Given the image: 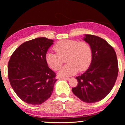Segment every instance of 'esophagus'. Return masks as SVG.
<instances>
[{"label":"esophagus","mask_w":125,"mask_h":125,"mask_svg":"<svg viewBox=\"0 0 125 125\" xmlns=\"http://www.w3.org/2000/svg\"><path fill=\"white\" fill-rule=\"evenodd\" d=\"M62 79H64V80H70V78H62Z\"/></svg>","instance_id":"1"}]
</instances>
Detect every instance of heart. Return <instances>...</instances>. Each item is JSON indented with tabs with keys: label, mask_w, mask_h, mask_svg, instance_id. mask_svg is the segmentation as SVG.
<instances>
[{
	"label": "heart",
	"mask_w": 125,
	"mask_h": 125,
	"mask_svg": "<svg viewBox=\"0 0 125 125\" xmlns=\"http://www.w3.org/2000/svg\"><path fill=\"white\" fill-rule=\"evenodd\" d=\"M56 54L48 52L45 60L49 67L58 71L65 58L67 64L61 69L58 75L61 77H68L78 72L88 69L92 60V51L89 45L84 41L64 40L57 42L53 47Z\"/></svg>",
	"instance_id": "1"
}]
</instances>
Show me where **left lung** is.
Wrapping results in <instances>:
<instances>
[{
    "label": "left lung",
    "instance_id": "left-lung-1",
    "mask_svg": "<svg viewBox=\"0 0 125 125\" xmlns=\"http://www.w3.org/2000/svg\"><path fill=\"white\" fill-rule=\"evenodd\" d=\"M83 40L90 46L92 62L85 72L76 77L78 85L72 90L82 101L94 103L105 98L113 88L118 62L113 47L102 38L86 34Z\"/></svg>",
    "mask_w": 125,
    "mask_h": 125
}]
</instances>
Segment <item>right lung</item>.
<instances>
[{
  "label": "right lung",
  "instance_id": "obj_1",
  "mask_svg": "<svg viewBox=\"0 0 125 125\" xmlns=\"http://www.w3.org/2000/svg\"><path fill=\"white\" fill-rule=\"evenodd\" d=\"M53 41L39 37L25 42L16 48L8 63L10 85L20 99L29 104H41L53 90L56 73L45 60Z\"/></svg>",
  "mask_w": 125,
  "mask_h": 125
}]
</instances>
